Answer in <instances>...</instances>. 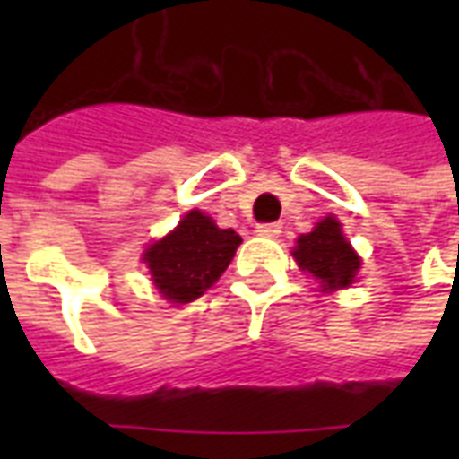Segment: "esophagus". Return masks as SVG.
Wrapping results in <instances>:
<instances>
[{
    "mask_svg": "<svg viewBox=\"0 0 459 459\" xmlns=\"http://www.w3.org/2000/svg\"><path fill=\"white\" fill-rule=\"evenodd\" d=\"M255 233H257V236H262V238H279L281 236V223H259Z\"/></svg>",
    "mask_w": 459,
    "mask_h": 459,
    "instance_id": "obj_1",
    "label": "esophagus"
}]
</instances>
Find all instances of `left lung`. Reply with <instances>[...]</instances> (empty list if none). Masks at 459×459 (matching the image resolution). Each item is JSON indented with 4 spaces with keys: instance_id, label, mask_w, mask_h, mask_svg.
I'll return each instance as SVG.
<instances>
[{
    "instance_id": "1",
    "label": "left lung",
    "mask_w": 459,
    "mask_h": 459,
    "mask_svg": "<svg viewBox=\"0 0 459 459\" xmlns=\"http://www.w3.org/2000/svg\"><path fill=\"white\" fill-rule=\"evenodd\" d=\"M293 257L305 273H312L321 283V293L350 288L362 266L348 238L342 236L341 221L326 216L309 233H302L293 247Z\"/></svg>"
}]
</instances>
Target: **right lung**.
Instances as JSON below:
<instances>
[{
	"mask_svg": "<svg viewBox=\"0 0 459 459\" xmlns=\"http://www.w3.org/2000/svg\"><path fill=\"white\" fill-rule=\"evenodd\" d=\"M240 243L243 238L236 230L219 229L212 216L193 209L169 236L147 247L143 262L159 295L173 305H186L214 286Z\"/></svg>",
	"mask_w": 459,
	"mask_h": 459,
	"instance_id": "obj_1",
	"label": "right lung"
}]
</instances>
